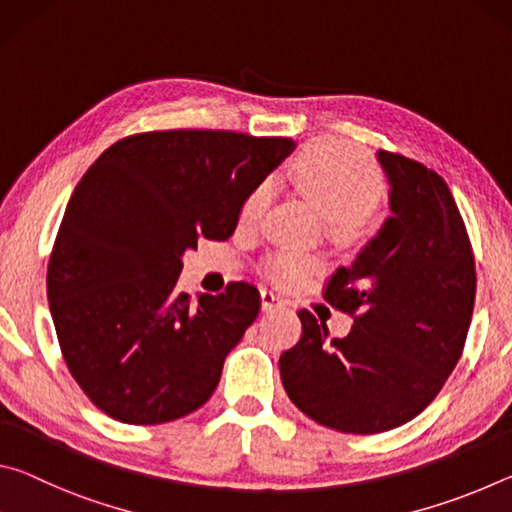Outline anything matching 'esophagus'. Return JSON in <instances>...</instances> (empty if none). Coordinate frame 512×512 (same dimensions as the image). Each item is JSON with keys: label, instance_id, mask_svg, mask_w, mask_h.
I'll return each mask as SVG.
<instances>
[{"label": "esophagus", "instance_id": "esophagus-1", "mask_svg": "<svg viewBox=\"0 0 512 512\" xmlns=\"http://www.w3.org/2000/svg\"><path fill=\"white\" fill-rule=\"evenodd\" d=\"M284 305H287V302H284V298L277 296L275 291H271V289H262V307H264L266 311L277 309V307H284Z\"/></svg>", "mask_w": 512, "mask_h": 512}]
</instances>
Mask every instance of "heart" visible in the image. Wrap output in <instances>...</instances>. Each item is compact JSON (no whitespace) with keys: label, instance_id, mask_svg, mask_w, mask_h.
<instances>
[{"label":"heart","instance_id":"1","mask_svg":"<svg viewBox=\"0 0 512 512\" xmlns=\"http://www.w3.org/2000/svg\"><path fill=\"white\" fill-rule=\"evenodd\" d=\"M287 178L311 205L327 214L329 235L339 241H357L366 232L370 207L384 192L377 162L361 146L329 137L307 144L289 162ZM268 203L271 185H257L241 205V221H259ZM316 271V259L300 253H282L268 264V275L284 287L305 282Z\"/></svg>","mask_w":512,"mask_h":512}]
</instances>
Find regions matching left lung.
<instances>
[{
  "instance_id": "obj_1",
  "label": "left lung",
  "mask_w": 512,
  "mask_h": 512,
  "mask_svg": "<svg viewBox=\"0 0 512 512\" xmlns=\"http://www.w3.org/2000/svg\"><path fill=\"white\" fill-rule=\"evenodd\" d=\"M377 160L393 216L323 291L352 316L350 334L329 339L323 320L300 309V339L280 357L289 400L341 433L391 431L436 400L463 354L476 296L472 244L445 180L400 153Z\"/></svg>"
}]
</instances>
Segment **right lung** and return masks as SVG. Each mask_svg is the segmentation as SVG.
Masks as SVG:
<instances>
[{"instance_id": "obj_1", "label": "right lung", "mask_w": 512, "mask_h": 512, "mask_svg": "<svg viewBox=\"0 0 512 512\" xmlns=\"http://www.w3.org/2000/svg\"><path fill=\"white\" fill-rule=\"evenodd\" d=\"M289 137L151 131L103 151L69 198L47 298L69 372L110 418L162 424L210 400L262 298L230 282L198 305L176 291L183 253L225 241Z\"/></svg>"}]
</instances>
